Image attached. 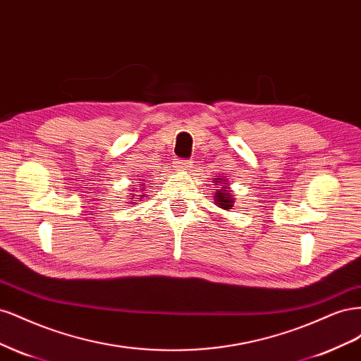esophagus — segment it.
<instances>
[{
	"label": "esophagus",
	"mask_w": 361,
	"mask_h": 361,
	"mask_svg": "<svg viewBox=\"0 0 361 361\" xmlns=\"http://www.w3.org/2000/svg\"><path fill=\"white\" fill-rule=\"evenodd\" d=\"M174 167L178 170H188L190 169V161L188 159H178L174 162Z\"/></svg>",
	"instance_id": "obj_1"
}]
</instances>
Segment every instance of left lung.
Returning <instances> with one entry per match:
<instances>
[{"mask_svg": "<svg viewBox=\"0 0 361 361\" xmlns=\"http://www.w3.org/2000/svg\"><path fill=\"white\" fill-rule=\"evenodd\" d=\"M220 179V178H218ZM223 180V179H221ZM218 182V180H215ZM220 183V182H218ZM228 185H221V190H218L215 194H214V199L216 200V204L223 207V209H231L232 204H233V197H232V192L227 190Z\"/></svg>", "mask_w": 361, "mask_h": 361, "instance_id": "obj_1", "label": "left lung"}]
</instances>
